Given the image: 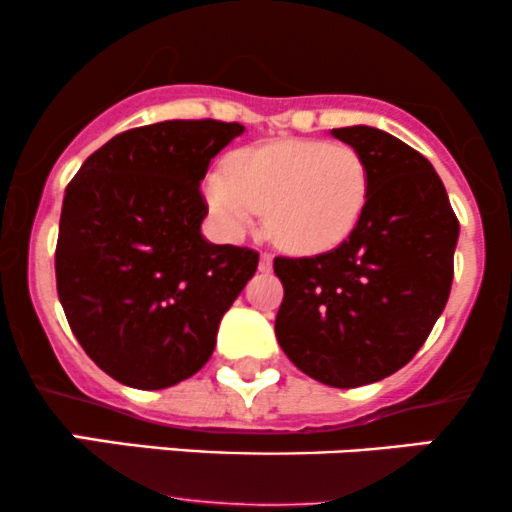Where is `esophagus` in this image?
<instances>
[{
    "label": "esophagus",
    "mask_w": 512,
    "mask_h": 512,
    "mask_svg": "<svg viewBox=\"0 0 512 512\" xmlns=\"http://www.w3.org/2000/svg\"><path fill=\"white\" fill-rule=\"evenodd\" d=\"M272 262H274L272 252H262V257H260V272H269V269H272Z\"/></svg>",
    "instance_id": "34e87169"
}]
</instances>
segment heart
<instances>
[{
  "label": "heart",
  "mask_w": 512,
  "mask_h": 512,
  "mask_svg": "<svg viewBox=\"0 0 512 512\" xmlns=\"http://www.w3.org/2000/svg\"><path fill=\"white\" fill-rule=\"evenodd\" d=\"M368 187V166L354 146L291 139L238 151L228 173H211L204 190L228 231H245L267 211L276 245L313 255L349 238Z\"/></svg>",
  "instance_id": "obj_1"
}]
</instances>
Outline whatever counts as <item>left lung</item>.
Listing matches in <instances>:
<instances>
[{
  "instance_id": "8db88e82",
  "label": "left lung",
  "mask_w": 512,
  "mask_h": 512,
  "mask_svg": "<svg viewBox=\"0 0 512 512\" xmlns=\"http://www.w3.org/2000/svg\"><path fill=\"white\" fill-rule=\"evenodd\" d=\"M368 166L361 221L315 257H274L284 286L274 332L305 375L378 383L414 358L448 303L460 221L426 156L383 129H332Z\"/></svg>"
}]
</instances>
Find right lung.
I'll return each mask as SVG.
<instances>
[{"label":"right lung","instance_id":"obj_1","mask_svg":"<svg viewBox=\"0 0 512 512\" xmlns=\"http://www.w3.org/2000/svg\"><path fill=\"white\" fill-rule=\"evenodd\" d=\"M243 125L166 120L117 134L67 185L57 296L74 337L117 383L163 390L209 361L260 255L202 238L199 182Z\"/></svg>","mask_w":512,"mask_h":512}]
</instances>
